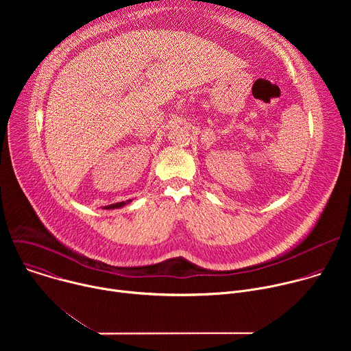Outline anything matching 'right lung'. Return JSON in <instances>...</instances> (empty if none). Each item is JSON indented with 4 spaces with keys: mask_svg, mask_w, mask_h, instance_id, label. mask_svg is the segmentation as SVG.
Returning <instances> with one entry per match:
<instances>
[{
    "mask_svg": "<svg viewBox=\"0 0 351 351\" xmlns=\"http://www.w3.org/2000/svg\"><path fill=\"white\" fill-rule=\"evenodd\" d=\"M132 202V199H128V202H121V203H115V204H111V206H106L103 207L104 210H115V208H122L123 206L129 204Z\"/></svg>",
    "mask_w": 351,
    "mask_h": 351,
    "instance_id": "1",
    "label": "right lung"
}]
</instances>
